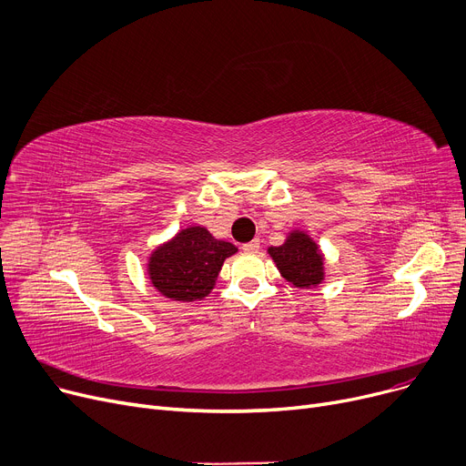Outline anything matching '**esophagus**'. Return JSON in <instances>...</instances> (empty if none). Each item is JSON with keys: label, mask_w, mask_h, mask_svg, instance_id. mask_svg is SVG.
I'll list each match as a JSON object with an SVG mask.
<instances>
[{"label": "esophagus", "mask_w": 466, "mask_h": 466, "mask_svg": "<svg viewBox=\"0 0 466 466\" xmlns=\"http://www.w3.org/2000/svg\"><path fill=\"white\" fill-rule=\"evenodd\" d=\"M241 249L246 251V253H257L258 249H260V239L258 238H255L253 241H248V243H243L241 246Z\"/></svg>", "instance_id": "1"}]
</instances>
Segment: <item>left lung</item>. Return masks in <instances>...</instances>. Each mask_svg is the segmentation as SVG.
I'll return each instance as SVG.
<instances>
[{
  "label": "left lung",
  "mask_w": 466,
  "mask_h": 466,
  "mask_svg": "<svg viewBox=\"0 0 466 466\" xmlns=\"http://www.w3.org/2000/svg\"><path fill=\"white\" fill-rule=\"evenodd\" d=\"M281 276L295 287H317L323 279V255L304 232H292L283 246L268 249Z\"/></svg>",
  "instance_id": "obj_1"
}]
</instances>
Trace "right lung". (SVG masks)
<instances>
[{
	"label": "right lung",
	"mask_w": 466,
	"mask_h": 466,
	"mask_svg": "<svg viewBox=\"0 0 466 466\" xmlns=\"http://www.w3.org/2000/svg\"><path fill=\"white\" fill-rule=\"evenodd\" d=\"M236 251L232 243L215 239L206 228L190 227L153 253L149 276L167 299L202 300L213 289L225 258Z\"/></svg>",
	"instance_id": "right-lung-1"
}]
</instances>
